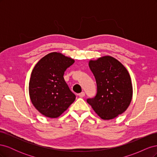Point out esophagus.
I'll list each match as a JSON object with an SVG mask.
<instances>
[{
  "mask_svg": "<svg viewBox=\"0 0 157 157\" xmlns=\"http://www.w3.org/2000/svg\"><path fill=\"white\" fill-rule=\"evenodd\" d=\"M78 96H79V97H80V98H83V97H84V96H85V93H84V92H82L81 93L78 94Z\"/></svg>",
  "mask_w": 157,
  "mask_h": 157,
  "instance_id": "esophagus-1",
  "label": "esophagus"
}]
</instances>
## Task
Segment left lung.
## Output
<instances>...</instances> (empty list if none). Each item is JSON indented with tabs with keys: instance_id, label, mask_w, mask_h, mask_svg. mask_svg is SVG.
<instances>
[{
	"instance_id": "left-lung-1",
	"label": "left lung",
	"mask_w": 157,
	"mask_h": 157,
	"mask_svg": "<svg viewBox=\"0 0 157 157\" xmlns=\"http://www.w3.org/2000/svg\"><path fill=\"white\" fill-rule=\"evenodd\" d=\"M97 84L96 95L87 102L102 119L109 120L124 113L132 98V85L127 69L111 56L90 61Z\"/></svg>"
}]
</instances>
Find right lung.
<instances>
[{"instance_id":"right-lung-1","label":"right lung","mask_w":157,"mask_h":157,"mask_svg":"<svg viewBox=\"0 0 157 157\" xmlns=\"http://www.w3.org/2000/svg\"><path fill=\"white\" fill-rule=\"evenodd\" d=\"M74 59L58 52L43 57L33 69L29 84L32 103L42 115L59 117L75 99V95L65 82V71Z\"/></svg>"}]
</instances>
